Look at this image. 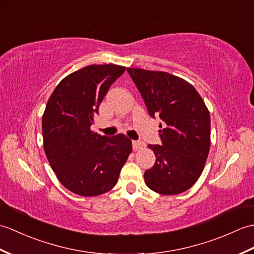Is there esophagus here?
<instances>
[{
  "label": "esophagus",
  "mask_w": 254,
  "mask_h": 254,
  "mask_svg": "<svg viewBox=\"0 0 254 254\" xmlns=\"http://www.w3.org/2000/svg\"><path fill=\"white\" fill-rule=\"evenodd\" d=\"M132 146H133V149H139L141 147L144 146V143L141 140H132Z\"/></svg>",
  "instance_id": "obj_1"
}]
</instances>
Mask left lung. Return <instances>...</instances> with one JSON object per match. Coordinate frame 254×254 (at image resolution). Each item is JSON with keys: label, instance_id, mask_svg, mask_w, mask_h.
<instances>
[{"label": "left lung", "instance_id": "8db88e82", "mask_svg": "<svg viewBox=\"0 0 254 254\" xmlns=\"http://www.w3.org/2000/svg\"><path fill=\"white\" fill-rule=\"evenodd\" d=\"M152 118L159 117L161 145H149L156 156L145 171L146 185L161 194H178L194 184L210 150V114L191 84L162 71L127 68Z\"/></svg>", "mask_w": 254, "mask_h": 254}]
</instances>
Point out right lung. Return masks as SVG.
<instances>
[{
    "label": "right lung",
    "mask_w": 254,
    "mask_h": 254,
    "mask_svg": "<svg viewBox=\"0 0 254 254\" xmlns=\"http://www.w3.org/2000/svg\"><path fill=\"white\" fill-rule=\"evenodd\" d=\"M118 64H91L67 75L51 95L42 119L44 150L62 184L76 194L109 191L132 152L126 135L91 131L111 84L126 71Z\"/></svg>",
    "instance_id": "right-lung-1"
}]
</instances>
